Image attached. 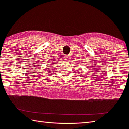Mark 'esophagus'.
Returning <instances> with one entry per match:
<instances>
[{
  "label": "esophagus",
  "mask_w": 129,
  "mask_h": 129,
  "mask_svg": "<svg viewBox=\"0 0 129 129\" xmlns=\"http://www.w3.org/2000/svg\"><path fill=\"white\" fill-rule=\"evenodd\" d=\"M64 57V59L66 60H68L69 59V58H70L69 56H67V55H65Z\"/></svg>",
  "instance_id": "1"
}]
</instances>
